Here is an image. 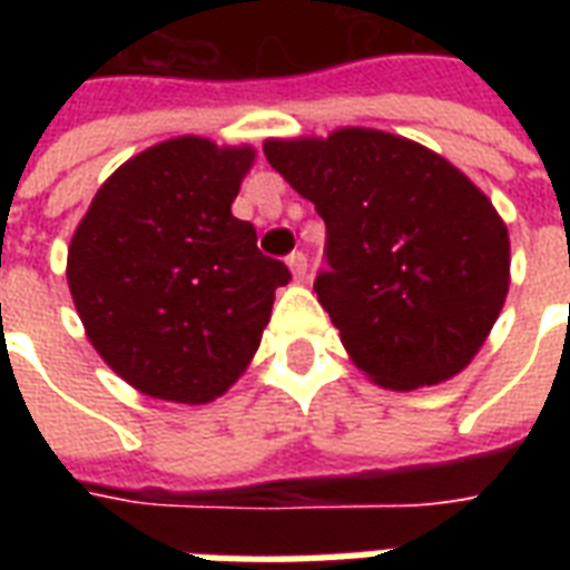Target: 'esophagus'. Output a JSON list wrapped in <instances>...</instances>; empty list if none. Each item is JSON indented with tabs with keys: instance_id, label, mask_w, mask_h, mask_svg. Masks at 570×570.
Instances as JSON below:
<instances>
[{
	"instance_id": "1",
	"label": "esophagus",
	"mask_w": 570,
	"mask_h": 570,
	"mask_svg": "<svg viewBox=\"0 0 570 570\" xmlns=\"http://www.w3.org/2000/svg\"><path fill=\"white\" fill-rule=\"evenodd\" d=\"M286 266H289V272H293V277L302 284V281H307V257H304L302 250H295V254H289V259H286Z\"/></svg>"
}]
</instances>
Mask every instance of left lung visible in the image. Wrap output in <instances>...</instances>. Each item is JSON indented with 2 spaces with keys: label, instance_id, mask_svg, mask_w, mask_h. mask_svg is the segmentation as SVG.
<instances>
[{
  "label": "left lung",
  "instance_id": "obj_1",
  "mask_svg": "<svg viewBox=\"0 0 570 570\" xmlns=\"http://www.w3.org/2000/svg\"><path fill=\"white\" fill-rule=\"evenodd\" d=\"M268 165L325 222L316 295L357 370L390 390L459 375L509 293V230L464 174L381 129L268 138Z\"/></svg>",
  "mask_w": 570,
  "mask_h": 570
}]
</instances>
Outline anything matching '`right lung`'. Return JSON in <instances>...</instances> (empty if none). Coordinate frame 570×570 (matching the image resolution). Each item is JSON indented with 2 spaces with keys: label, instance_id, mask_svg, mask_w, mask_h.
Segmentation results:
<instances>
[{
  "label": "right lung",
  "instance_id": "obj_1",
  "mask_svg": "<svg viewBox=\"0 0 570 570\" xmlns=\"http://www.w3.org/2000/svg\"><path fill=\"white\" fill-rule=\"evenodd\" d=\"M250 147L180 136L124 163L67 250L91 346L154 399L204 405L245 373L289 268L230 213Z\"/></svg>",
  "mask_w": 570,
  "mask_h": 570
}]
</instances>
